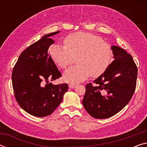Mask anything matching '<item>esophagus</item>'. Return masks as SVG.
Segmentation results:
<instances>
[{
	"mask_svg": "<svg viewBox=\"0 0 147 147\" xmlns=\"http://www.w3.org/2000/svg\"><path fill=\"white\" fill-rule=\"evenodd\" d=\"M76 87V85H74V84H69V88H71V89H73Z\"/></svg>",
	"mask_w": 147,
	"mask_h": 147,
	"instance_id": "obj_1",
	"label": "esophagus"
}]
</instances>
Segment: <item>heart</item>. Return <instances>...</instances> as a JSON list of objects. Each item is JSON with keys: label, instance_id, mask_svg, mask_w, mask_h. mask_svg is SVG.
Returning a JSON list of instances; mask_svg holds the SVG:
<instances>
[{"label": "heart", "instance_id": "heart-1", "mask_svg": "<svg viewBox=\"0 0 147 147\" xmlns=\"http://www.w3.org/2000/svg\"><path fill=\"white\" fill-rule=\"evenodd\" d=\"M64 44L54 45L51 55L55 63L63 69L76 59L78 64L64 72L63 80L67 82L79 83L90 75L97 77L104 73L111 63L110 46L96 35L78 32L67 36Z\"/></svg>", "mask_w": 147, "mask_h": 147}]
</instances>
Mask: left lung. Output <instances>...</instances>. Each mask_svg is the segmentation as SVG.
Returning a JSON list of instances; mask_svg holds the SVG:
<instances>
[{"label": "left lung", "mask_w": 147, "mask_h": 147, "mask_svg": "<svg viewBox=\"0 0 147 147\" xmlns=\"http://www.w3.org/2000/svg\"><path fill=\"white\" fill-rule=\"evenodd\" d=\"M114 60L104 73L86 86L82 104L95 119L111 117L123 109L135 92L138 67L132 57L117 46L111 47Z\"/></svg>", "instance_id": "obj_1"}]
</instances>
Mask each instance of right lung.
I'll return each instance as SVG.
<instances>
[{
	"label": "right lung",
	"mask_w": 147,
	"mask_h": 147,
	"mask_svg": "<svg viewBox=\"0 0 147 147\" xmlns=\"http://www.w3.org/2000/svg\"><path fill=\"white\" fill-rule=\"evenodd\" d=\"M59 32L45 35L22 52L12 71L16 100L24 111L35 117L53 113L68 89L67 84L49 83L61 76L48 53L49 47L54 43L50 37Z\"/></svg>",
	"instance_id": "obj_1"
}]
</instances>
